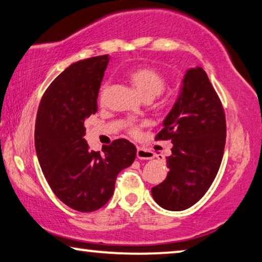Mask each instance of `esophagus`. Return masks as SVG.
<instances>
[{"instance_id":"34e87169","label":"esophagus","mask_w":262,"mask_h":262,"mask_svg":"<svg viewBox=\"0 0 262 262\" xmlns=\"http://www.w3.org/2000/svg\"><path fill=\"white\" fill-rule=\"evenodd\" d=\"M154 154L153 151L149 149H146V148L137 147V158L138 159H153Z\"/></svg>"}]
</instances>
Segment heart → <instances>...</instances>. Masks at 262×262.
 <instances>
[{
    "mask_svg": "<svg viewBox=\"0 0 262 262\" xmlns=\"http://www.w3.org/2000/svg\"><path fill=\"white\" fill-rule=\"evenodd\" d=\"M126 75L144 99H151L157 96H163L161 97L163 101L169 102L172 98L171 93L164 92L167 82L166 76L156 68L148 66L135 67L128 70ZM103 90H104V86L102 87V91ZM130 132L132 135H138L140 126L132 125Z\"/></svg>",
    "mask_w": 262,
    "mask_h": 262,
    "instance_id": "b5f03b06",
    "label": "heart"
}]
</instances>
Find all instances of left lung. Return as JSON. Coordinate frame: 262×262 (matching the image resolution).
Listing matches in <instances>:
<instances>
[{
  "mask_svg": "<svg viewBox=\"0 0 262 262\" xmlns=\"http://www.w3.org/2000/svg\"><path fill=\"white\" fill-rule=\"evenodd\" d=\"M156 141L172 142V154L166 158V179L151 188V195L164 209H188L214 182L226 143L224 106L202 68L187 72Z\"/></svg>",
  "mask_w": 262,
  "mask_h": 262,
  "instance_id": "obj_1",
  "label": "left lung"
}]
</instances>
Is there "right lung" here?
I'll return each mask as SVG.
<instances>
[{"label":"right lung","mask_w":262,"mask_h":262,"mask_svg":"<svg viewBox=\"0 0 262 262\" xmlns=\"http://www.w3.org/2000/svg\"><path fill=\"white\" fill-rule=\"evenodd\" d=\"M111 57L80 60L47 87L38 105L35 148L38 163L57 198L76 211H96L114 193L119 172L136 158L125 138L93 151L83 135L85 120L96 114L97 98Z\"/></svg>","instance_id":"obj_1"}]
</instances>
